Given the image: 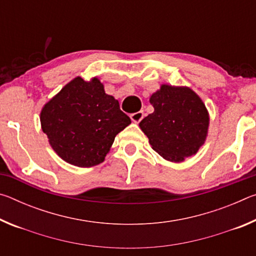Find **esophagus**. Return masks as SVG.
<instances>
[{
	"label": "esophagus",
	"mask_w": 256,
	"mask_h": 256,
	"mask_svg": "<svg viewBox=\"0 0 256 256\" xmlns=\"http://www.w3.org/2000/svg\"><path fill=\"white\" fill-rule=\"evenodd\" d=\"M144 112H133V114L130 115V118H131V120L134 123H138L142 118H144Z\"/></svg>",
	"instance_id": "34e87169"
}]
</instances>
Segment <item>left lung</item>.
Segmentation results:
<instances>
[{"mask_svg": "<svg viewBox=\"0 0 256 256\" xmlns=\"http://www.w3.org/2000/svg\"><path fill=\"white\" fill-rule=\"evenodd\" d=\"M154 110L138 126L156 152L172 162H182L204 144L209 112L188 86L162 84L150 97Z\"/></svg>", "mask_w": 256, "mask_h": 256, "instance_id": "left-lung-1", "label": "left lung"}]
</instances>
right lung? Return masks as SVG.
I'll return each mask as SVG.
<instances>
[{"label": "right lung", "instance_id": "1", "mask_svg": "<svg viewBox=\"0 0 256 256\" xmlns=\"http://www.w3.org/2000/svg\"><path fill=\"white\" fill-rule=\"evenodd\" d=\"M40 124L58 157L73 166L92 167L105 160L131 120L97 76H76L42 108Z\"/></svg>", "mask_w": 256, "mask_h": 256}]
</instances>
